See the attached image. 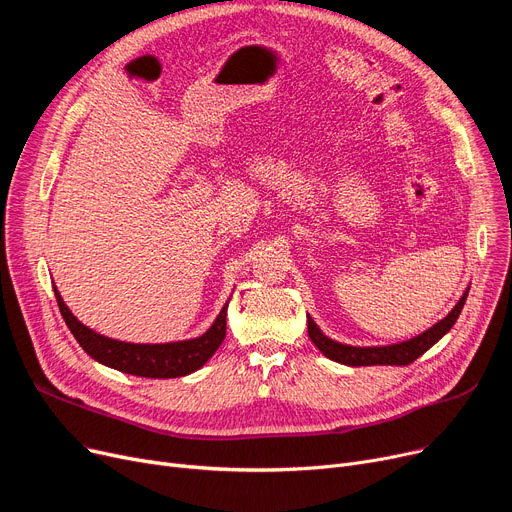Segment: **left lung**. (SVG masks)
Returning a JSON list of instances; mask_svg holds the SVG:
<instances>
[{
	"label": "left lung",
	"instance_id": "left-lung-1",
	"mask_svg": "<svg viewBox=\"0 0 512 512\" xmlns=\"http://www.w3.org/2000/svg\"><path fill=\"white\" fill-rule=\"evenodd\" d=\"M469 288L463 292V297L459 299L452 307V311L440 319L438 324H434L429 330L421 332L419 336H413L409 340H402L396 344H386V346H351V344H342L326 336L319 330V326L313 321L311 315H307V332L311 342L324 353L328 359L348 365V367H365V365H409L415 359H419L425 351H429L440 338H444L450 328L456 324L459 319L465 301H467Z\"/></svg>",
	"mask_w": 512,
	"mask_h": 512
}]
</instances>
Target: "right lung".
I'll use <instances>...</instances> for the list:
<instances>
[{"mask_svg": "<svg viewBox=\"0 0 512 512\" xmlns=\"http://www.w3.org/2000/svg\"><path fill=\"white\" fill-rule=\"evenodd\" d=\"M53 292H56L58 307L62 311L66 326L74 334L76 342L85 348V353L105 367H112L130 375H139V378L166 380L182 378V375L193 373L215 355V351H218L226 338L228 301L222 307L220 315L215 317L211 328L197 338L164 344H134L107 338L87 328L85 324H80L72 315V311L66 307L56 286H53Z\"/></svg>", "mask_w": 512, "mask_h": 512, "instance_id": "add662e5", "label": "right lung"}]
</instances>
